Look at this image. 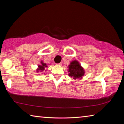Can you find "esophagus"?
<instances>
[{
	"mask_svg": "<svg viewBox=\"0 0 124 124\" xmlns=\"http://www.w3.org/2000/svg\"><path fill=\"white\" fill-rule=\"evenodd\" d=\"M57 65H58V66H61V65H62V63L61 62V63H58Z\"/></svg>",
	"mask_w": 124,
	"mask_h": 124,
	"instance_id": "obj_1",
	"label": "esophagus"
}]
</instances>
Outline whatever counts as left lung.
Listing matches in <instances>:
<instances>
[{"label": "left lung", "mask_w": 124, "mask_h": 124, "mask_svg": "<svg viewBox=\"0 0 124 124\" xmlns=\"http://www.w3.org/2000/svg\"><path fill=\"white\" fill-rule=\"evenodd\" d=\"M68 72L70 73L68 75L71 78H73L74 79H81L85 73L83 68L81 66L79 62L76 60L70 62L68 66Z\"/></svg>", "instance_id": "obj_1"}]
</instances>
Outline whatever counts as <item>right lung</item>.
I'll use <instances>...</instances> for the list:
<instances>
[{"mask_svg":"<svg viewBox=\"0 0 124 124\" xmlns=\"http://www.w3.org/2000/svg\"><path fill=\"white\" fill-rule=\"evenodd\" d=\"M47 67V64L46 63H43V61L41 62V65H39L38 66V69L37 70V72H39V71H40V72H43L44 70H45V68H46V67Z\"/></svg>","mask_w":124,"mask_h":124,"instance_id":"1","label":"right lung"}]
</instances>
